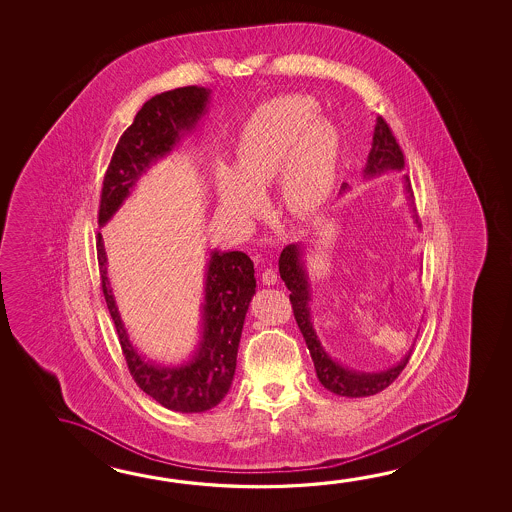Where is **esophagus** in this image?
Here are the masks:
<instances>
[{
  "instance_id": "34e87169",
  "label": "esophagus",
  "mask_w": 512,
  "mask_h": 512,
  "mask_svg": "<svg viewBox=\"0 0 512 512\" xmlns=\"http://www.w3.org/2000/svg\"><path fill=\"white\" fill-rule=\"evenodd\" d=\"M278 275L277 271L273 268H266L262 271V284L264 286H273V284H277Z\"/></svg>"
}]
</instances>
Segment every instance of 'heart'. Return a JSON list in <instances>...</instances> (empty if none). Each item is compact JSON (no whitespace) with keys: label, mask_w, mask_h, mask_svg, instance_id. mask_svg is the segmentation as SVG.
<instances>
[{"label":"heart","mask_w":512,"mask_h":512,"mask_svg":"<svg viewBox=\"0 0 512 512\" xmlns=\"http://www.w3.org/2000/svg\"><path fill=\"white\" fill-rule=\"evenodd\" d=\"M311 97L287 95L260 106L244 126L234 169L219 165V207L239 225L264 212V192L278 178V194L291 212H313L329 198L338 167V131L316 117Z\"/></svg>","instance_id":"1"}]
</instances>
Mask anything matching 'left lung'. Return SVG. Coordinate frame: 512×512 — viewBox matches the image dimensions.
<instances>
[{"label": "left lung", "mask_w": 512, "mask_h": 512, "mask_svg": "<svg viewBox=\"0 0 512 512\" xmlns=\"http://www.w3.org/2000/svg\"><path fill=\"white\" fill-rule=\"evenodd\" d=\"M403 167L404 154L397 144L395 136L392 135V129L386 124L385 118L377 117L372 149L368 153L367 165L363 171L365 178H372V176L385 171H401ZM404 187L408 192V198L412 199L413 192L408 178H406ZM345 189H347V185L343 183L341 190ZM278 271H280V278L286 282L287 289L291 291L289 300L293 305L296 323L300 327V332L304 334L305 345L311 352L316 376L327 390H331L332 394L345 395V397H368V395L379 394L381 390H385L386 386L394 383L397 376L406 367L412 350L397 365L383 370V372H358V370L341 367L340 363H336L334 359L327 356V352L323 350L320 340L314 332L313 322H311V307H309L311 289H309L307 273L302 264L300 244H289L282 250L280 259H278Z\"/></svg>", "instance_id": "1"}]
</instances>
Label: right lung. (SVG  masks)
Instances as JSON below:
<instances>
[{
	"label": "right lung",
	"instance_id": "add662e5",
	"mask_svg": "<svg viewBox=\"0 0 512 512\" xmlns=\"http://www.w3.org/2000/svg\"><path fill=\"white\" fill-rule=\"evenodd\" d=\"M208 95L210 90L187 86L165 91L145 102L133 124L120 136L109 162L100 194V226L113 217L142 174L156 160L171 153L185 131L196 127L201 115H205ZM97 257L102 293L136 385L174 412H207L221 403L232 386L244 316L255 295L252 259L243 252L210 253L198 350L180 367H162L147 361L129 341L109 286L108 259L100 234Z\"/></svg>",
	"mask_w": 512,
	"mask_h": 512
}]
</instances>
